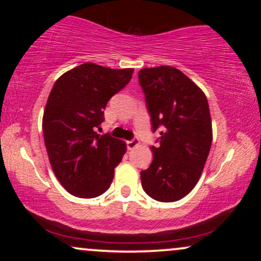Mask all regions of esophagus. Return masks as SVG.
<instances>
[{"label": "esophagus", "instance_id": "obj_1", "mask_svg": "<svg viewBox=\"0 0 261 261\" xmlns=\"http://www.w3.org/2000/svg\"><path fill=\"white\" fill-rule=\"evenodd\" d=\"M139 145H140V140L137 139V137H135V139H133L131 141H127V148L128 149H135Z\"/></svg>", "mask_w": 261, "mask_h": 261}]
</instances>
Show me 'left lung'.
<instances>
[{"instance_id": "8db88e82", "label": "left lung", "mask_w": 261, "mask_h": 261, "mask_svg": "<svg viewBox=\"0 0 261 261\" xmlns=\"http://www.w3.org/2000/svg\"><path fill=\"white\" fill-rule=\"evenodd\" d=\"M152 130H161L152 146L153 161L141 172L143 190L162 202L178 201L199 181L212 143V121L205 93L170 66L139 72Z\"/></svg>"}]
</instances>
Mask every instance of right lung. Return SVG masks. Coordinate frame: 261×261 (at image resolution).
I'll list each match as a JSON object with an SVG mask.
<instances>
[{"instance_id":"obj_1","label":"right lung","mask_w":261,"mask_h":261,"mask_svg":"<svg viewBox=\"0 0 261 261\" xmlns=\"http://www.w3.org/2000/svg\"><path fill=\"white\" fill-rule=\"evenodd\" d=\"M134 68L87 62L59 77L43 115L44 142L56 178L70 194L91 199L106 193L126 143L95 128L108 100L130 82Z\"/></svg>"}]
</instances>
